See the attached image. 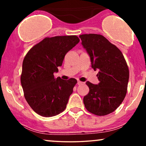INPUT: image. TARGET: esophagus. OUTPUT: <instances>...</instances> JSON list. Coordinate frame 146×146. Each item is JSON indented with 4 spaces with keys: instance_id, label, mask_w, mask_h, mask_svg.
<instances>
[{
    "instance_id": "1",
    "label": "esophagus",
    "mask_w": 146,
    "mask_h": 146,
    "mask_svg": "<svg viewBox=\"0 0 146 146\" xmlns=\"http://www.w3.org/2000/svg\"><path fill=\"white\" fill-rule=\"evenodd\" d=\"M83 84L82 82H80V81H78V85H81V84Z\"/></svg>"
}]
</instances>
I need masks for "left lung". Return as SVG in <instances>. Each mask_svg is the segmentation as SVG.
I'll return each mask as SVG.
<instances>
[{"mask_svg": "<svg viewBox=\"0 0 146 146\" xmlns=\"http://www.w3.org/2000/svg\"><path fill=\"white\" fill-rule=\"evenodd\" d=\"M92 68L98 70L100 83L86 82L89 93L84 97L85 108L90 113L104 116L119 106L127 93L129 69L121 51L100 34L80 35Z\"/></svg>", "mask_w": 146, "mask_h": 146, "instance_id": "obj_1", "label": "left lung"}]
</instances>
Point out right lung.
I'll return each mask as SVG.
<instances>
[{
    "label": "right lung",
    "mask_w": 146,
    "mask_h": 146,
    "mask_svg": "<svg viewBox=\"0 0 146 146\" xmlns=\"http://www.w3.org/2000/svg\"><path fill=\"white\" fill-rule=\"evenodd\" d=\"M80 42L76 36L44 38L25 56L21 75L25 100L37 114L56 116L65 110L77 80L54 77L65 55Z\"/></svg>",
    "instance_id": "right-lung-1"
}]
</instances>
